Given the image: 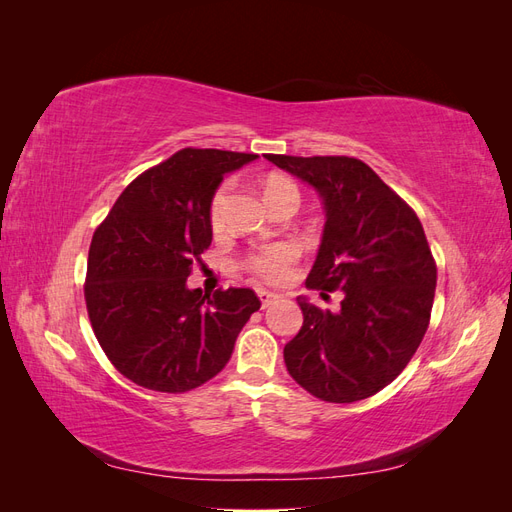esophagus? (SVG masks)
I'll return each instance as SVG.
<instances>
[{
    "mask_svg": "<svg viewBox=\"0 0 512 512\" xmlns=\"http://www.w3.org/2000/svg\"><path fill=\"white\" fill-rule=\"evenodd\" d=\"M258 299H260V303H262V307H269L275 299H277V294L275 292H269V290H258Z\"/></svg>",
    "mask_w": 512,
    "mask_h": 512,
    "instance_id": "obj_1",
    "label": "esophagus"
}]
</instances>
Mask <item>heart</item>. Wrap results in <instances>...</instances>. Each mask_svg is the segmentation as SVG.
<instances>
[{
    "label": "heart",
    "instance_id": "obj_1",
    "mask_svg": "<svg viewBox=\"0 0 512 512\" xmlns=\"http://www.w3.org/2000/svg\"><path fill=\"white\" fill-rule=\"evenodd\" d=\"M284 192H297V185L292 181L284 179V177H269L265 183V198L271 200L277 194ZM226 203H228V185H222V188L215 192L211 207H209V222L213 226V230H220L224 226V211H226ZM299 250L297 245L292 243H277L271 247H265L258 254L247 258V269L252 273L260 275L262 280L267 282H284L286 277L290 275V267L297 260Z\"/></svg>",
    "mask_w": 512,
    "mask_h": 512
}]
</instances>
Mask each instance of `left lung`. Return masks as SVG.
<instances>
[{
    "label": "left lung",
    "instance_id": "8db88e82",
    "mask_svg": "<svg viewBox=\"0 0 512 512\" xmlns=\"http://www.w3.org/2000/svg\"><path fill=\"white\" fill-rule=\"evenodd\" d=\"M267 160L322 200L327 222L305 284L344 294L337 312L297 299L303 327L284 348L288 374L331 404L376 395L404 371L429 327L438 271L425 230L361 160L273 153Z\"/></svg>",
    "mask_w": 512,
    "mask_h": 512
}]
</instances>
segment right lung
<instances>
[{
  "label": "right lung",
  "mask_w": 512,
  "mask_h": 512,
  "mask_svg": "<svg viewBox=\"0 0 512 512\" xmlns=\"http://www.w3.org/2000/svg\"><path fill=\"white\" fill-rule=\"evenodd\" d=\"M256 153L181 149L121 192L91 239L85 301L117 371L138 386L185 393L218 376L250 316V288H188L211 245L209 207L224 175Z\"/></svg>",
  "instance_id": "right-lung-1"
}]
</instances>
